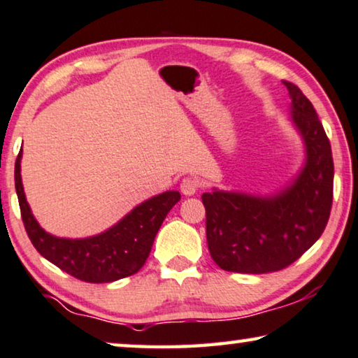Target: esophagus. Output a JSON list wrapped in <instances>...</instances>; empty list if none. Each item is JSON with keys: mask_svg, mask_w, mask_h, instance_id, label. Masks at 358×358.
Returning <instances> with one entry per match:
<instances>
[{"mask_svg": "<svg viewBox=\"0 0 358 358\" xmlns=\"http://www.w3.org/2000/svg\"><path fill=\"white\" fill-rule=\"evenodd\" d=\"M196 190H199V180L194 179V178H184L182 182H180V192L185 196H190L196 194Z\"/></svg>", "mask_w": 358, "mask_h": 358, "instance_id": "34e87169", "label": "esophagus"}]
</instances>
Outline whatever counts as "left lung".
Segmentation results:
<instances>
[{"instance_id": "obj_1", "label": "left lung", "mask_w": 358, "mask_h": 358, "mask_svg": "<svg viewBox=\"0 0 358 358\" xmlns=\"http://www.w3.org/2000/svg\"><path fill=\"white\" fill-rule=\"evenodd\" d=\"M284 85L291 96L289 119L303 142L299 173L271 195L220 189L201 195L208 250L226 271H279L302 257L328 224L334 182L331 145L308 98L291 82Z\"/></svg>"}]
</instances>
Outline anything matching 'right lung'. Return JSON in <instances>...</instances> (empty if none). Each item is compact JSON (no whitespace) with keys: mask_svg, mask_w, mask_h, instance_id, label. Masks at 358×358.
<instances>
[{"mask_svg":"<svg viewBox=\"0 0 358 358\" xmlns=\"http://www.w3.org/2000/svg\"><path fill=\"white\" fill-rule=\"evenodd\" d=\"M20 159L22 150L15 159L14 180L30 242L41 257L85 282H113L136 274L147 262L164 217L180 200L178 190H166L142 201L100 234L84 239L58 237L46 232L30 210L20 178Z\"/></svg>","mask_w":358,"mask_h":358,"instance_id":"add662e5","label":"right lung"}]
</instances>
